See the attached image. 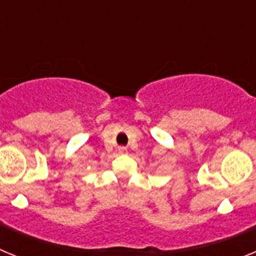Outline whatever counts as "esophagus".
<instances>
[{"label": "esophagus", "mask_w": 256, "mask_h": 256, "mask_svg": "<svg viewBox=\"0 0 256 256\" xmlns=\"http://www.w3.org/2000/svg\"><path fill=\"white\" fill-rule=\"evenodd\" d=\"M118 151H119V154H126V148H124V146H120V148H118Z\"/></svg>", "instance_id": "34e87169"}]
</instances>
